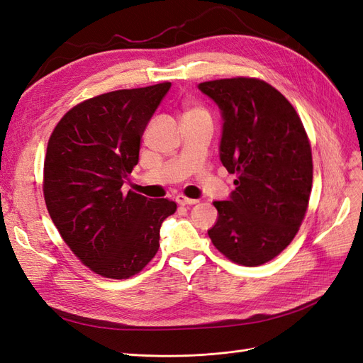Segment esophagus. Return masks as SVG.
<instances>
[{"label":"esophagus","mask_w":363,"mask_h":363,"mask_svg":"<svg viewBox=\"0 0 363 363\" xmlns=\"http://www.w3.org/2000/svg\"><path fill=\"white\" fill-rule=\"evenodd\" d=\"M175 201H177L180 206H192V204L199 203V200L188 199V196H184V195H177V196H175Z\"/></svg>","instance_id":"esophagus-1"}]
</instances>
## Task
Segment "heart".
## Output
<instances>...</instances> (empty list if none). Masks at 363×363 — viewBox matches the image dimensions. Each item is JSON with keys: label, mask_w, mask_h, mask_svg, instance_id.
Returning a JSON list of instances; mask_svg holds the SVG:
<instances>
[{"label": "heart", "mask_w": 363, "mask_h": 363, "mask_svg": "<svg viewBox=\"0 0 363 363\" xmlns=\"http://www.w3.org/2000/svg\"><path fill=\"white\" fill-rule=\"evenodd\" d=\"M184 116H207V113H206V111L204 108H201V107H199V106H188L184 108V113H183V118Z\"/></svg>", "instance_id": "heart-1"}]
</instances>
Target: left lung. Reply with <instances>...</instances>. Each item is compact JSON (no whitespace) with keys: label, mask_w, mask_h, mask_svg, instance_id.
I'll use <instances>...</instances> for the list:
<instances>
[{"label":"left lung","mask_w":363,"mask_h":363,"mask_svg":"<svg viewBox=\"0 0 363 363\" xmlns=\"http://www.w3.org/2000/svg\"><path fill=\"white\" fill-rule=\"evenodd\" d=\"M199 89L219 107V159L236 174L228 200L213 201V245L239 265L257 267L295 238L309 204L312 151L301 119L277 89L257 79L204 82Z\"/></svg>","instance_id":"1"}]
</instances>
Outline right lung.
I'll use <instances>...</instances> for the list:
<instances>
[{
  "instance_id": "add662e5",
  "label": "right lung",
  "mask_w": 363,
  "mask_h": 363,
  "mask_svg": "<svg viewBox=\"0 0 363 363\" xmlns=\"http://www.w3.org/2000/svg\"><path fill=\"white\" fill-rule=\"evenodd\" d=\"M171 83L123 89L75 106L54 128L43 196L65 242L107 279L135 276L156 256L160 225L177 211L121 188L139 162L140 138Z\"/></svg>"
}]
</instances>
